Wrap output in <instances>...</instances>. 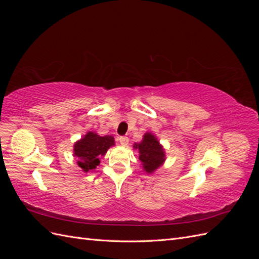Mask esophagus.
I'll use <instances>...</instances> for the list:
<instances>
[{
  "label": "esophagus",
  "instance_id": "esophagus-1",
  "mask_svg": "<svg viewBox=\"0 0 259 259\" xmlns=\"http://www.w3.org/2000/svg\"><path fill=\"white\" fill-rule=\"evenodd\" d=\"M119 142L122 146H127L128 145V137L126 136H120L119 137Z\"/></svg>",
  "mask_w": 259,
  "mask_h": 259
}]
</instances>
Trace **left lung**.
I'll list each match as a JSON object with an SVG mask.
<instances>
[{
  "label": "left lung",
  "mask_w": 259,
  "mask_h": 259,
  "mask_svg": "<svg viewBox=\"0 0 259 259\" xmlns=\"http://www.w3.org/2000/svg\"><path fill=\"white\" fill-rule=\"evenodd\" d=\"M135 149L139 151V160L145 171L151 174L159 168L165 161V151L154 135L151 133H146L142 143L135 144Z\"/></svg>",
  "instance_id": "1"
}]
</instances>
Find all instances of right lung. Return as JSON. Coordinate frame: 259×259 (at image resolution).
I'll return each mask as SVG.
<instances>
[{
	"label": "right lung",
	"mask_w": 259,
	"mask_h": 259,
	"mask_svg": "<svg viewBox=\"0 0 259 259\" xmlns=\"http://www.w3.org/2000/svg\"><path fill=\"white\" fill-rule=\"evenodd\" d=\"M112 146H114L112 136H99L96 133L89 132L74 144L73 155L77 158V165L88 173L99 165L101 156H104Z\"/></svg>",
	"instance_id": "add662e5"
}]
</instances>
